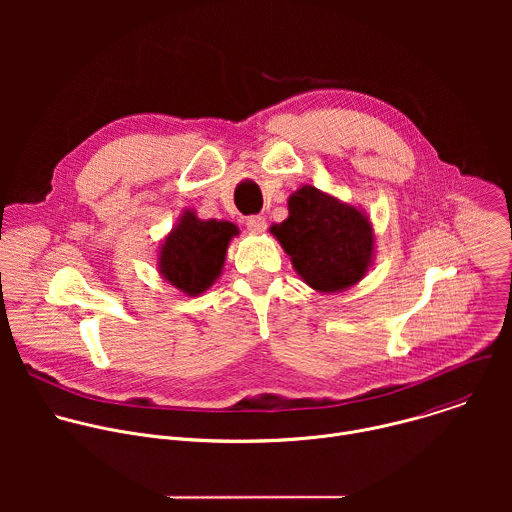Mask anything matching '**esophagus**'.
<instances>
[{
    "mask_svg": "<svg viewBox=\"0 0 512 512\" xmlns=\"http://www.w3.org/2000/svg\"><path fill=\"white\" fill-rule=\"evenodd\" d=\"M245 225H247V229H249L251 233H263V231L267 229V221H265V216H261V214L249 216Z\"/></svg>",
    "mask_w": 512,
    "mask_h": 512,
    "instance_id": "obj_1",
    "label": "esophagus"
}]
</instances>
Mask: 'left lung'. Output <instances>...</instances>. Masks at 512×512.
Wrapping results in <instances>:
<instances>
[{"label": "left lung", "instance_id": "obj_1", "mask_svg": "<svg viewBox=\"0 0 512 512\" xmlns=\"http://www.w3.org/2000/svg\"><path fill=\"white\" fill-rule=\"evenodd\" d=\"M287 204V221L271 227V233L308 285L332 294L367 273L373 255L367 216L314 186L300 188Z\"/></svg>", "mask_w": 512, "mask_h": 512}]
</instances>
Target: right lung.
<instances>
[{
    "instance_id": "1",
    "label": "right lung",
    "mask_w": 512,
    "mask_h": 512,
    "mask_svg": "<svg viewBox=\"0 0 512 512\" xmlns=\"http://www.w3.org/2000/svg\"><path fill=\"white\" fill-rule=\"evenodd\" d=\"M237 227L227 221H198L184 212L160 251L162 275L188 296H198L218 277Z\"/></svg>"
}]
</instances>
